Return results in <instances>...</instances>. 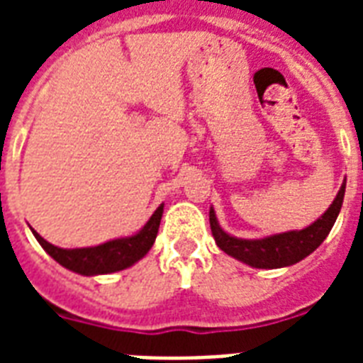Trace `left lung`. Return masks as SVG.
Returning <instances> with one entry per match:
<instances>
[{"mask_svg": "<svg viewBox=\"0 0 363 363\" xmlns=\"http://www.w3.org/2000/svg\"><path fill=\"white\" fill-rule=\"evenodd\" d=\"M343 198L345 184L339 190L337 198L333 199V203L330 205V209L315 224H311L309 228L299 230V232L279 233V235H271V238L265 239H254V241L232 238L226 232H222L213 209L209 213L211 232H213L216 245L224 252L233 256V258L241 259L245 264L252 265V267H259V269L284 267V265H292L299 262V259H303L305 256H309L313 250L320 247V242L328 238V233H330V230H332L335 220H337L339 211H341V205H343Z\"/></svg>", "mask_w": 363, "mask_h": 363, "instance_id": "obj_1", "label": "left lung"}]
</instances>
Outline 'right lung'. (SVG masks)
I'll return each instance as SVG.
<instances>
[{
	"instance_id": "right-lung-1",
	"label": "right lung",
	"mask_w": 363,
	"mask_h": 363,
	"mask_svg": "<svg viewBox=\"0 0 363 363\" xmlns=\"http://www.w3.org/2000/svg\"><path fill=\"white\" fill-rule=\"evenodd\" d=\"M164 205H160L154 211L147 226L141 232L125 239H115V241L104 242L99 247L92 248H58L50 245L48 241L33 232L35 239L39 241L45 250L52 256L58 264H62L67 269L81 273V275H101V273H115V271L125 269L131 264H135L137 259H141L145 254L150 250L154 245V239L158 235L160 220H162Z\"/></svg>"
}]
</instances>
